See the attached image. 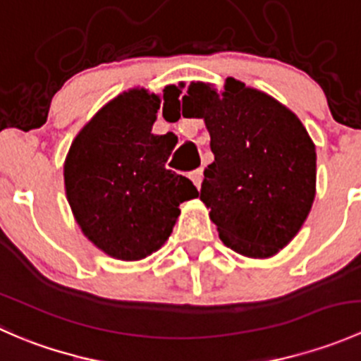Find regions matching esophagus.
<instances>
[{
    "label": "esophagus",
    "instance_id": "34e87169",
    "mask_svg": "<svg viewBox=\"0 0 361 361\" xmlns=\"http://www.w3.org/2000/svg\"><path fill=\"white\" fill-rule=\"evenodd\" d=\"M190 178H192V181H194V185H195V187H197V190H201L202 178H204V173H202V169H195V171H192Z\"/></svg>",
    "mask_w": 361,
    "mask_h": 361
}]
</instances>
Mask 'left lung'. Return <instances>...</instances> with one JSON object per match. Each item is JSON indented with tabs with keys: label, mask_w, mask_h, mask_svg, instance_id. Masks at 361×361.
<instances>
[{
	"label": "left lung",
	"mask_w": 361,
	"mask_h": 361,
	"mask_svg": "<svg viewBox=\"0 0 361 361\" xmlns=\"http://www.w3.org/2000/svg\"><path fill=\"white\" fill-rule=\"evenodd\" d=\"M181 101L209 130L214 160L204 169L201 201L218 235L239 255L272 257L297 235L314 201L307 130L285 104L235 78L220 94L192 82Z\"/></svg>",
	"instance_id": "8db88e82"
}]
</instances>
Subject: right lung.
Masks as SVG:
<instances>
[{
  "label": "right lung",
  "mask_w": 361,
  "mask_h": 361,
  "mask_svg": "<svg viewBox=\"0 0 361 361\" xmlns=\"http://www.w3.org/2000/svg\"><path fill=\"white\" fill-rule=\"evenodd\" d=\"M180 85L164 89V104ZM160 96L130 89L101 108L71 143L66 197L83 235L118 260H141L169 239L180 204L197 197L188 178L166 169L178 140L152 133Z\"/></svg>",
  "instance_id": "1"
}]
</instances>
